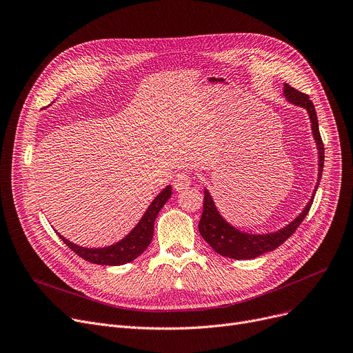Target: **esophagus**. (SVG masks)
<instances>
[{
    "label": "esophagus",
    "mask_w": 353,
    "mask_h": 353,
    "mask_svg": "<svg viewBox=\"0 0 353 353\" xmlns=\"http://www.w3.org/2000/svg\"><path fill=\"white\" fill-rule=\"evenodd\" d=\"M190 176L188 173H177L173 179V189L176 192H183L190 186Z\"/></svg>",
    "instance_id": "34e87169"
}]
</instances>
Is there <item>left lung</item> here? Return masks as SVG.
<instances>
[{"label":"left lung","mask_w":353,"mask_h":353,"mask_svg":"<svg viewBox=\"0 0 353 353\" xmlns=\"http://www.w3.org/2000/svg\"><path fill=\"white\" fill-rule=\"evenodd\" d=\"M283 94L286 101H289L293 105L305 108L309 114L312 134H313L314 143H316V150H318V183L316 186H314L310 200L307 201L305 209L299 213V216H296L285 228L270 233H248L230 225L229 221L220 214L212 194L205 188V201H203V213L199 221V232L201 237L205 239L206 242L214 249V252L219 253L220 256L237 259V261H248V259L259 257L265 253L274 250L276 248H279L294 233V230L299 228V225L309 213L314 199V193H316L319 188V181L323 172L325 148H323L322 137L319 133V123H318L316 111H314V105L309 100V96L303 94V92L298 90H294L289 84H285Z\"/></svg>","instance_id":"left-lung-1"}]
</instances>
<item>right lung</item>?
I'll return each mask as SVG.
<instances>
[{
  "label": "right lung",
  "instance_id": "1",
  "mask_svg": "<svg viewBox=\"0 0 353 353\" xmlns=\"http://www.w3.org/2000/svg\"><path fill=\"white\" fill-rule=\"evenodd\" d=\"M172 196V186H165L148 205L147 210L144 212L143 217L139 220V223L130 230L119 242L104 246V248H84L70 242L63 234L57 230V234L63 242L74 252L77 253L84 261L96 265H105V266H120L128 262L134 261L150 245L153 233H154V221L159 212L167 203V200Z\"/></svg>",
  "mask_w": 353,
  "mask_h": 353
}]
</instances>
